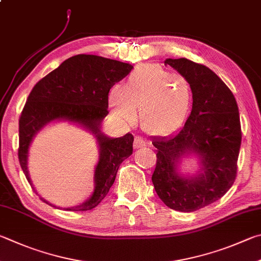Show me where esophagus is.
<instances>
[{
  "label": "esophagus",
  "instance_id": "obj_1",
  "mask_svg": "<svg viewBox=\"0 0 261 261\" xmlns=\"http://www.w3.org/2000/svg\"><path fill=\"white\" fill-rule=\"evenodd\" d=\"M146 146V141L141 138V137H136L135 138V144L134 147L136 149H139V148H143V147Z\"/></svg>",
  "mask_w": 261,
  "mask_h": 261
}]
</instances>
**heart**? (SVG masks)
Here are the masks:
<instances>
[{
	"mask_svg": "<svg viewBox=\"0 0 261 261\" xmlns=\"http://www.w3.org/2000/svg\"><path fill=\"white\" fill-rule=\"evenodd\" d=\"M193 98L186 77L160 66L136 69L123 87L111 90L110 103L115 114L130 121L139 108L141 127L151 136H168L182 124Z\"/></svg>",
	"mask_w": 261,
	"mask_h": 261,
	"instance_id": "1",
	"label": "heart"
}]
</instances>
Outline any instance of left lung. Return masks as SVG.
Returning <instances> with one entry per match:
<instances>
[{
    "instance_id": "8db88e82",
    "label": "left lung",
    "mask_w": 261,
    "mask_h": 261,
    "mask_svg": "<svg viewBox=\"0 0 261 261\" xmlns=\"http://www.w3.org/2000/svg\"><path fill=\"white\" fill-rule=\"evenodd\" d=\"M192 85L191 115L176 134L151 139L158 161L151 181L170 209L192 212L219 200L238 171L241 123L238 102L228 87L204 65L186 58L164 61ZM195 157V174H182L185 158Z\"/></svg>"
}]
</instances>
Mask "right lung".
<instances>
[{
    "mask_svg": "<svg viewBox=\"0 0 261 261\" xmlns=\"http://www.w3.org/2000/svg\"><path fill=\"white\" fill-rule=\"evenodd\" d=\"M131 69L130 64L122 61L94 55H77L65 60L37 82L28 96L19 118L18 156L32 186L28 153L33 139L46 125L69 122L89 131L97 140L99 158L93 173V192L81 204L64 207L65 210L87 211L96 207L114 184L120 164L132 154L131 134L112 138L101 131V123L108 114L110 90ZM41 200L52 205L43 197Z\"/></svg>",
    "mask_w": 261,
    "mask_h": 261,
    "instance_id": "obj_1",
    "label": "right lung"
}]
</instances>
